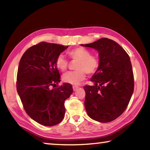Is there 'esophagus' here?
I'll list each match as a JSON object with an SVG mask.
<instances>
[{
  "label": "esophagus",
  "instance_id": "obj_1",
  "mask_svg": "<svg viewBox=\"0 0 150 150\" xmlns=\"http://www.w3.org/2000/svg\"><path fill=\"white\" fill-rule=\"evenodd\" d=\"M77 88H79L78 86H76V85H73V89L74 91H75L76 90H77Z\"/></svg>",
  "mask_w": 150,
  "mask_h": 150
}]
</instances>
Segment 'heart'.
<instances>
[{"label": "heart", "mask_w": 150, "mask_h": 150, "mask_svg": "<svg viewBox=\"0 0 150 150\" xmlns=\"http://www.w3.org/2000/svg\"><path fill=\"white\" fill-rule=\"evenodd\" d=\"M70 59L75 63V71L66 73L62 79L65 83L78 85L85 79L87 73L93 75L100 67V59L98 56L91 54V52L85 48L77 47L68 52ZM55 65L61 71H65L68 68L69 62L62 55H59L55 59Z\"/></svg>", "instance_id": "obj_1"}]
</instances>
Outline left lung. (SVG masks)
Returning a JSON list of instances; mask_svg holds the SVG:
<instances>
[{
  "label": "left lung",
  "instance_id": "1",
  "mask_svg": "<svg viewBox=\"0 0 150 150\" xmlns=\"http://www.w3.org/2000/svg\"><path fill=\"white\" fill-rule=\"evenodd\" d=\"M81 45L97 50L100 59V67L91 79L94 85L83 87L85 109L93 120L109 122L124 112L134 92L130 57L118 43L105 38Z\"/></svg>",
  "mask_w": 150,
  "mask_h": 150
}]
</instances>
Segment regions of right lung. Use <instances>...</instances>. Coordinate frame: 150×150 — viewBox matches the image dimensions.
I'll use <instances>...</instances> for the list:
<instances>
[{
    "mask_svg": "<svg viewBox=\"0 0 150 150\" xmlns=\"http://www.w3.org/2000/svg\"><path fill=\"white\" fill-rule=\"evenodd\" d=\"M68 46L40 42L28 48L20 59L16 89L26 112L42 125L60 123L65 115V100L73 93L72 85L59 86L60 75L55 59Z\"/></svg>",
    "mask_w": 150,
    "mask_h": 150,
    "instance_id": "add662e5",
    "label": "right lung"
}]
</instances>
